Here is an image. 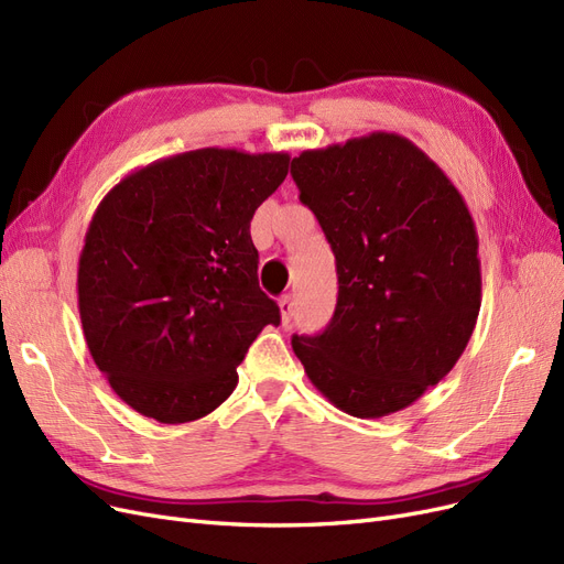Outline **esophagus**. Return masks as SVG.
<instances>
[{
  "mask_svg": "<svg viewBox=\"0 0 564 564\" xmlns=\"http://www.w3.org/2000/svg\"><path fill=\"white\" fill-rule=\"evenodd\" d=\"M279 306H281V321H283V325H288L295 316V302H293V297L285 295V297H281Z\"/></svg>",
  "mask_w": 564,
  "mask_h": 564,
  "instance_id": "obj_1",
  "label": "esophagus"
}]
</instances>
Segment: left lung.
I'll use <instances>...</instances> for the list:
<instances>
[{
  "instance_id": "obj_1",
  "label": "left lung",
  "mask_w": 564,
  "mask_h": 564,
  "mask_svg": "<svg viewBox=\"0 0 564 564\" xmlns=\"http://www.w3.org/2000/svg\"><path fill=\"white\" fill-rule=\"evenodd\" d=\"M290 173L339 283L330 325L295 335V356L358 420L412 405L454 368L480 312L478 231L464 196L412 140L387 131L304 150Z\"/></svg>"
}]
</instances>
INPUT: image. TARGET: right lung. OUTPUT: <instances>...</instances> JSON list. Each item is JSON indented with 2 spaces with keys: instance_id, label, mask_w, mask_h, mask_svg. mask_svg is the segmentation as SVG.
I'll return each instance as SVG.
<instances>
[{
  "instance_id": "1",
  "label": "right lung",
  "mask_w": 564,
  "mask_h": 564,
  "mask_svg": "<svg viewBox=\"0 0 564 564\" xmlns=\"http://www.w3.org/2000/svg\"><path fill=\"white\" fill-rule=\"evenodd\" d=\"M290 154L204 148L126 175L96 208L77 269L86 347L126 405L202 420L281 314L258 281L250 220Z\"/></svg>"
}]
</instances>
